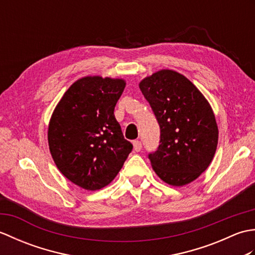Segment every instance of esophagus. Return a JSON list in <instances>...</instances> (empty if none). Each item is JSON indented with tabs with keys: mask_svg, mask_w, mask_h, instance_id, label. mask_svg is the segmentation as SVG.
I'll list each match as a JSON object with an SVG mask.
<instances>
[{
	"mask_svg": "<svg viewBox=\"0 0 255 255\" xmlns=\"http://www.w3.org/2000/svg\"><path fill=\"white\" fill-rule=\"evenodd\" d=\"M132 144H133V150L136 151V152H139V151L142 148V143L140 142L139 140H134Z\"/></svg>",
	"mask_w": 255,
	"mask_h": 255,
	"instance_id": "esophagus-1",
	"label": "esophagus"
}]
</instances>
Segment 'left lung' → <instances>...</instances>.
Segmentation results:
<instances>
[{"label":"left lung","instance_id":"8db88e82","mask_svg":"<svg viewBox=\"0 0 255 255\" xmlns=\"http://www.w3.org/2000/svg\"><path fill=\"white\" fill-rule=\"evenodd\" d=\"M160 126V144L149 153L152 169L173 186L193 182L209 166L218 127L208 101L191 81L160 70L139 83Z\"/></svg>","mask_w":255,"mask_h":255}]
</instances>
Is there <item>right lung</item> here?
<instances>
[{
	"label": "right lung",
	"mask_w": 255,
	"mask_h": 255,
	"mask_svg": "<svg viewBox=\"0 0 255 255\" xmlns=\"http://www.w3.org/2000/svg\"><path fill=\"white\" fill-rule=\"evenodd\" d=\"M125 86L123 79H79L50 118L48 143L53 161L69 181L88 191L108 185L132 150L114 115Z\"/></svg>",
	"instance_id": "right-lung-1"
}]
</instances>
